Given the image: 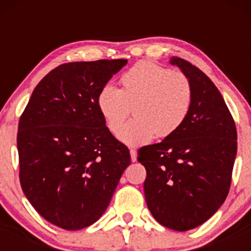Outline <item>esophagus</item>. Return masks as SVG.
I'll use <instances>...</instances> for the list:
<instances>
[{
	"label": "esophagus",
	"mask_w": 251,
	"mask_h": 251,
	"mask_svg": "<svg viewBox=\"0 0 251 251\" xmlns=\"http://www.w3.org/2000/svg\"><path fill=\"white\" fill-rule=\"evenodd\" d=\"M130 154H131V160L132 161L137 160V151H136V149H130Z\"/></svg>",
	"instance_id": "1"
}]
</instances>
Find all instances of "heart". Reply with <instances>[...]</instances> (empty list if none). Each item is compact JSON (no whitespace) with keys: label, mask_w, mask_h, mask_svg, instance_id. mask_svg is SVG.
<instances>
[{"label":"heart","mask_w":251,"mask_h":251,"mask_svg":"<svg viewBox=\"0 0 251 251\" xmlns=\"http://www.w3.org/2000/svg\"><path fill=\"white\" fill-rule=\"evenodd\" d=\"M120 83L121 90L105 85L98 93L97 105L114 133L134 111L135 118L118 132L126 146H143L155 136L168 138L186 123L193 104V88L183 73L143 60L124 73Z\"/></svg>","instance_id":"heart-1"}]
</instances>
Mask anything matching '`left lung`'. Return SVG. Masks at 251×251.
<instances>
[{
	"label": "left lung",
	"mask_w": 251,
	"mask_h": 251,
	"mask_svg": "<svg viewBox=\"0 0 251 251\" xmlns=\"http://www.w3.org/2000/svg\"><path fill=\"white\" fill-rule=\"evenodd\" d=\"M170 63L191 81V113L175 135L138 149L137 160L147 171L149 211L160 225L183 232L207 221L226 201L237 128L220 91L201 69L178 57Z\"/></svg>",
	"instance_id": "left-lung-1"
}]
</instances>
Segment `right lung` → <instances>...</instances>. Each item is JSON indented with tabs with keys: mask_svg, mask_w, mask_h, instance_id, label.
I'll return each mask as SVG.
<instances>
[{
	"mask_svg": "<svg viewBox=\"0 0 251 251\" xmlns=\"http://www.w3.org/2000/svg\"><path fill=\"white\" fill-rule=\"evenodd\" d=\"M127 59L59 65L35 87L18 125L19 179L50 224L77 231L109 205L130 151L111 135L97 105L100 91Z\"/></svg>",
	"mask_w": 251,
	"mask_h": 251,
	"instance_id": "1",
	"label": "right lung"
}]
</instances>
